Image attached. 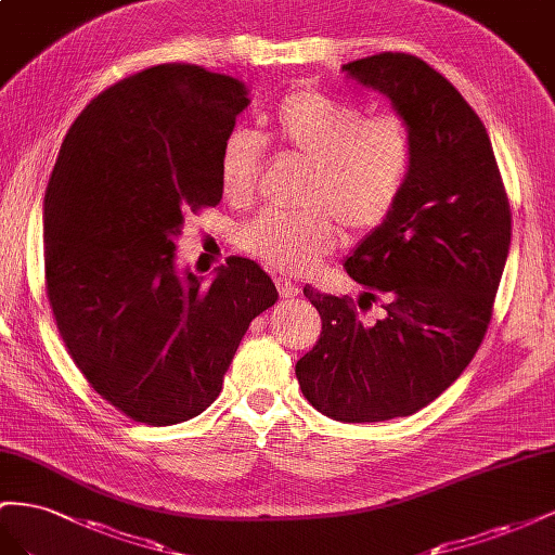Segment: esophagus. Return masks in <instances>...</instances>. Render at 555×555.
Listing matches in <instances>:
<instances>
[{"instance_id": "obj_1", "label": "esophagus", "mask_w": 555, "mask_h": 555, "mask_svg": "<svg viewBox=\"0 0 555 555\" xmlns=\"http://www.w3.org/2000/svg\"><path fill=\"white\" fill-rule=\"evenodd\" d=\"M274 283H276V288H279V293H281L283 297H297V295H299V286H297V283L291 281V279H286V276H276Z\"/></svg>"}]
</instances>
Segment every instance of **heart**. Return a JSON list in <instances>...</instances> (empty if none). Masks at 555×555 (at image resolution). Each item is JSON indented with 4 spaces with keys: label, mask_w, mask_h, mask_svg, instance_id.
I'll return each mask as SVG.
<instances>
[{
    "label": "heart",
    "mask_w": 555,
    "mask_h": 555,
    "mask_svg": "<svg viewBox=\"0 0 555 555\" xmlns=\"http://www.w3.org/2000/svg\"><path fill=\"white\" fill-rule=\"evenodd\" d=\"M269 139L283 153L311 165L305 211H264L246 223L236 242L248 256L281 272L302 274L337 244L335 217L348 232L384 225L409 185L416 139L398 111L367 114L365 106L319 90L295 88L267 116ZM267 141L250 128H234L218 151V179L232 204L256 193Z\"/></svg>",
    "instance_id": "heart-1"
}]
</instances>
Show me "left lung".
Returning a JSON list of instances; mask_svg holds the SVG:
<instances>
[{"instance_id":"left-lung-1","label":"left lung","mask_w":555,"mask_h":555,"mask_svg":"<svg viewBox=\"0 0 555 555\" xmlns=\"http://www.w3.org/2000/svg\"><path fill=\"white\" fill-rule=\"evenodd\" d=\"M344 72L388 94L414 130L416 160L398 207L344 264L370 291L362 299L386 295V319L365 323L348 295L305 286L323 330L295 374L321 414L376 423L430 404L479 351L512 209L481 118L437 69L409 53H378Z\"/></svg>"}]
</instances>
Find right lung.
<instances>
[{
    "mask_svg": "<svg viewBox=\"0 0 555 555\" xmlns=\"http://www.w3.org/2000/svg\"><path fill=\"white\" fill-rule=\"evenodd\" d=\"M248 106L236 78L188 62L128 74L69 128L43 199L46 295L86 382L137 423L202 414L250 321L276 302L232 256L207 286L173 269L190 214L223 199L218 151Z\"/></svg>",
    "mask_w": 555,
    "mask_h": 555,
    "instance_id": "add662e5",
    "label": "right lung"
}]
</instances>
